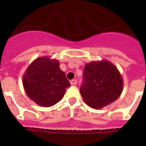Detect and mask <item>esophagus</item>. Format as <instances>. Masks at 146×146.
I'll return each mask as SVG.
<instances>
[{"label": "esophagus", "mask_w": 146, "mask_h": 146, "mask_svg": "<svg viewBox=\"0 0 146 146\" xmlns=\"http://www.w3.org/2000/svg\"><path fill=\"white\" fill-rule=\"evenodd\" d=\"M76 83H77V80H72L70 81V84L73 85V86H75V85H76Z\"/></svg>", "instance_id": "obj_1"}]
</instances>
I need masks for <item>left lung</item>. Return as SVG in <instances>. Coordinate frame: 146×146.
Listing matches in <instances>:
<instances>
[{
	"instance_id": "8db88e82",
	"label": "left lung",
	"mask_w": 146,
	"mask_h": 146,
	"mask_svg": "<svg viewBox=\"0 0 146 146\" xmlns=\"http://www.w3.org/2000/svg\"><path fill=\"white\" fill-rule=\"evenodd\" d=\"M122 90V78L110 62H91L86 65L80 93L88 105L104 108L117 99Z\"/></svg>"
}]
</instances>
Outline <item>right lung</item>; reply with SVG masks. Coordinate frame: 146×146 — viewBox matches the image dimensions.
I'll return each mask as SVG.
<instances>
[{
    "mask_svg": "<svg viewBox=\"0 0 146 146\" xmlns=\"http://www.w3.org/2000/svg\"><path fill=\"white\" fill-rule=\"evenodd\" d=\"M23 86L27 96L42 107H50L64 97L70 83L60 69L59 62L49 57H39L24 74Z\"/></svg>",
    "mask_w": 146,
    "mask_h": 146,
    "instance_id": "add662e5",
    "label": "right lung"
}]
</instances>
